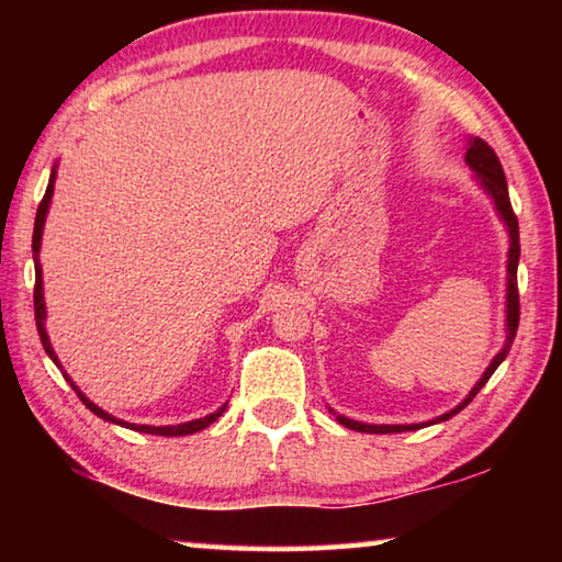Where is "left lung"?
Instances as JSON below:
<instances>
[{"instance_id":"left-lung-1","label":"left lung","mask_w":562,"mask_h":562,"mask_svg":"<svg viewBox=\"0 0 562 562\" xmlns=\"http://www.w3.org/2000/svg\"><path fill=\"white\" fill-rule=\"evenodd\" d=\"M465 164H469L475 173H479L483 188L488 190L493 201H496L498 213L503 217V223L508 225V233H510V250H508V304H506V312H508V337H506V347H503L496 359L491 361V367L483 372V376L479 379V384L471 389V394L463 398V402L453 408V412L443 414L436 418V422H446V418H451L453 414H459L461 408H465L471 404V398L481 392L483 386H486L488 379L496 372L498 364L503 359H506L508 349L513 345V339H516V331H518V319H520V300H518V258H520V235H518V217L513 213V205H510V198H508V183H506V173H503V166L496 156V150H493L486 140L483 138H473L469 150H465ZM339 424H345L347 429H355V431H364V434H398V431H414V429H422L424 424H412V426H374V424H359V422H351L347 416H337Z\"/></svg>"}]
</instances>
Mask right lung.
Listing matches in <instances>:
<instances>
[{"label": "right lung", "instance_id": "obj_1", "mask_svg": "<svg viewBox=\"0 0 562 562\" xmlns=\"http://www.w3.org/2000/svg\"><path fill=\"white\" fill-rule=\"evenodd\" d=\"M54 178H56V170H52V178H49V186H46V193L42 198L40 207H36V221H34V235H32V250H34V270H36V282H34V319H36V329H40V339L44 345V351L46 355L52 357V361L56 367H59V359H56L54 349H52V341L49 337H46V329H44V317H46V310H44V294H42V268H40V245H42V231H44V221H46V211H49V203H52V193H54ZM69 379V376H66ZM69 384L76 394H79V398L83 404H87L89 412H93L97 416H101L103 422H111V424H119V426H126V429H133V431H144V434H156V436H188V434H195L205 429V426H211L217 416H221L225 412L223 404L217 412H213L211 416H203V418H195V422H188V424H178V426H138V424H128V422H121V418L111 416L103 412V408H99L93 402H89L87 396H83L79 389H76V384L69 379Z\"/></svg>", "mask_w": 562, "mask_h": 562}]
</instances>
